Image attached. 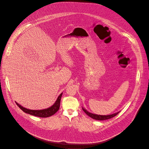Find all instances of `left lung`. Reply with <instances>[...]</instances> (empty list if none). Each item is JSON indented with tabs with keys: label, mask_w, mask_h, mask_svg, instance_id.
<instances>
[{
	"label": "left lung",
	"mask_w": 149,
	"mask_h": 149,
	"mask_svg": "<svg viewBox=\"0 0 149 149\" xmlns=\"http://www.w3.org/2000/svg\"><path fill=\"white\" fill-rule=\"evenodd\" d=\"M83 108V107H82ZM83 111L90 117H91V118L96 119V120H106V119H111L114 116H115L116 115H118L119 112H118L116 113H115L113 114H111V115H97V114H94V113H91L89 112H88L86 109H84L83 108Z\"/></svg>",
	"instance_id": "obj_1"
}]
</instances>
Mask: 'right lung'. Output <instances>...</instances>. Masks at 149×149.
<instances>
[{"label": "right lung", "instance_id": "1", "mask_svg": "<svg viewBox=\"0 0 149 149\" xmlns=\"http://www.w3.org/2000/svg\"><path fill=\"white\" fill-rule=\"evenodd\" d=\"M62 96V93L59 96V97H58L55 103H54L50 107L47 108V109H42V110L28 109H26V108L24 107L23 106H21L20 104H19L17 102H16V104L23 112H24L26 113H29L30 115L40 117V118H47V117L51 116L52 115H54L58 111L60 107L61 99Z\"/></svg>", "mask_w": 149, "mask_h": 149}]
</instances>
